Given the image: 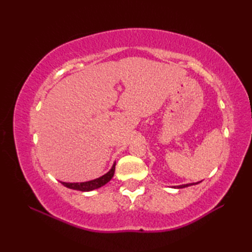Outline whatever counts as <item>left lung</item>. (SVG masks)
<instances>
[{
	"instance_id": "1",
	"label": "left lung",
	"mask_w": 252,
	"mask_h": 252,
	"mask_svg": "<svg viewBox=\"0 0 252 252\" xmlns=\"http://www.w3.org/2000/svg\"><path fill=\"white\" fill-rule=\"evenodd\" d=\"M198 183H199V182H198ZM198 183H196V184H198ZM190 185H194V183H191V184H184V185H179L178 187H175V189H184V187L190 186Z\"/></svg>"
}]
</instances>
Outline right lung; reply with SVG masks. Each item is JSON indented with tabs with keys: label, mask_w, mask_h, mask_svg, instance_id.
<instances>
[{
	"label": "right lung",
	"mask_w": 252,
	"mask_h": 252,
	"mask_svg": "<svg viewBox=\"0 0 252 252\" xmlns=\"http://www.w3.org/2000/svg\"><path fill=\"white\" fill-rule=\"evenodd\" d=\"M115 167H116V162L114 163L112 168L108 171V172L104 174L103 176H100L98 179H95L89 182H82V183H66V182H62V184L70 189H76V190H81V191H90L96 189H99V187L104 186L112 179V176L115 174Z\"/></svg>",
	"instance_id": "add662e5"
}]
</instances>
